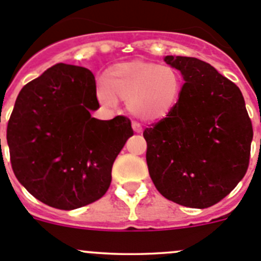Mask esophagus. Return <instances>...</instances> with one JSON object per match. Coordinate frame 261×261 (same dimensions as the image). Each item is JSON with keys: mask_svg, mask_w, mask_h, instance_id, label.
I'll return each instance as SVG.
<instances>
[{"mask_svg": "<svg viewBox=\"0 0 261 261\" xmlns=\"http://www.w3.org/2000/svg\"><path fill=\"white\" fill-rule=\"evenodd\" d=\"M132 128H133V130H135V132H137V133H141L142 132L141 124L137 123V121H133V123H132Z\"/></svg>", "mask_w": 261, "mask_h": 261, "instance_id": "obj_1", "label": "esophagus"}]
</instances>
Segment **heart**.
I'll return each mask as SVG.
<instances>
[{
    "instance_id": "b5f03b06",
    "label": "heart",
    "mask_w": 261,
    "mask_h": 261,
    "mask_svg": "<svg viewBox=\"0 0 261 261\" xmlns=\"http://www.w3.org/2000/svg\"><path fill=\"white\" fill-rule=\"evenodd\" d=\"M183 87L180 71L155 62L132 61L111 66L96 95L106 106L126 100L129 111L145 121H158L171 114Z\"/></svg>"
}]
</instances>
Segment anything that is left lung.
Here are the masks:
<instances>
[{"label": "left lung", "mask_w": 261, "mask_h": 261, "mask_svg": "<svg viewBox=\"0 0 261 261\" xmlns=\"http://www.w3.org/2000/svg\"><path fill=\"white\" fill-rule=\"evenodd\" d=\"M186 84L172 112L144 130L149 174L158 192L188 208H209L243 179L252 123L241 90L211 64L166 56Z\"/></svg>", "instance_id": "left-lung-1"}]
</instances>
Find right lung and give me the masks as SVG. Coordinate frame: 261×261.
I'll return each instance as SVG.
<instances>
[{
    "label": "right lung",
    "instance_id": "1",
    "mask_svg": "<svg viewBox=\"0 0 261 261\" xmlns=\"http://www.w3.org/2000/svg\"><path fill=\"white\" fill-rule=\"evenodd\" d=\"M98 107L93 73L68 64L47 69L15 100L6 132L11 167L52 208L71 211L100 199L117 154L133 136L126 117H91Z\"/></svg>",
    "mask_w": 261,
    "mask_h": 261
}]
</instances>
